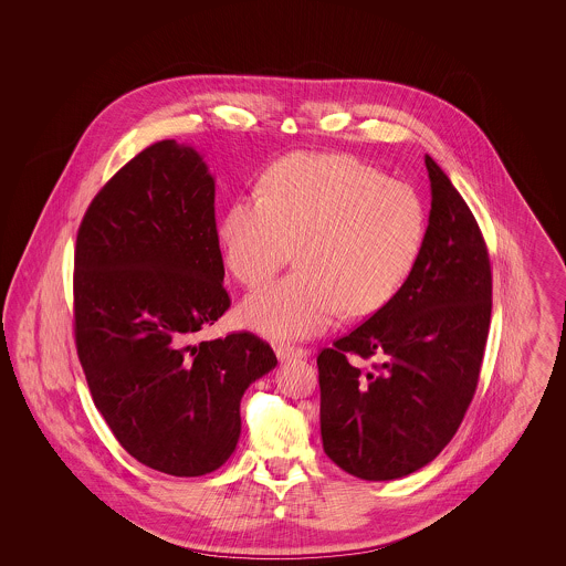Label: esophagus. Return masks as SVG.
I'll return each mask as SVG.
<instances>
[{"label": "esophagus", "mask_w": 566, "mask_h": 566, "mask_svg": "<svg viewBox=\"0 0 566 566\" xmlns=\"http://www.w3.org/2000/svg\"><path fill=\"white\" fill-rule=\"evenodd\" d=\"M275 354L282 363H286V360H293V358H305L307 350L298 348V346H291V344H280V346H275Z\"/></svg>", "instance_id": "esophagus-1"}]
</instances>
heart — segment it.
Instances as JSON below:
<instances>
[{
  "label": "heart",
  "instance_id": "obj_1",
  "mask_svg": "<svg viewBox=\"0 0 566 566\" xmlns=\"http://www.w3.org/2000/svg\"><path fill=\"white\" fill-rule=\"evenodd\" d=\"M427 233L416 189L344 155H291L271 165L261 192L231 203L218 235L229 270L259 286L295 254L289 277L243 301V323L295 339L342 310L367 316L403 289Z\"/></svg>",
  "mask_w": 566,
  "mask_h": 566
}]
</instances>
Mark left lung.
Masks as SVG:
<instances>
[{
  "label": "left lung",
  "instance_id": "obj_1",
  "mask_svg": "<svg viewBox=\"0 0 566 566\" xmlns=\"http://www.w3.org/2000/svg\"><path fill=\"white\" fill-rule=\"evenodd\" d=\"M424 163L431 214L416 268L390 303L318 354L324 452L369 482L405 478L450 443L475 395L490 328L484 235L441 167L429 155Z\"/></svg>",
  "mask_w": 566,
  "mask_h": 566
}]
</instances>
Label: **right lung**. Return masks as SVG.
<instances>
[{
  "mask_svg": "<svg viewBox=\"0 0 566 566\" xmlns=\"http://www.w3.org/2000/svg\"><path fill=\"white\" fill-rule=\"evenodd\" d=\"M214 197L199 153L163 139L95 195L74 252V335L93 403L135 460L176 478L227 462L245 388L277 365L248 331L199 337L231 305Z\"/></svg>",
  "mask_w": 566,
  "mask_h": 566,
  "instance_id": "1",
  "label": "right lung"
}]
</instances>
